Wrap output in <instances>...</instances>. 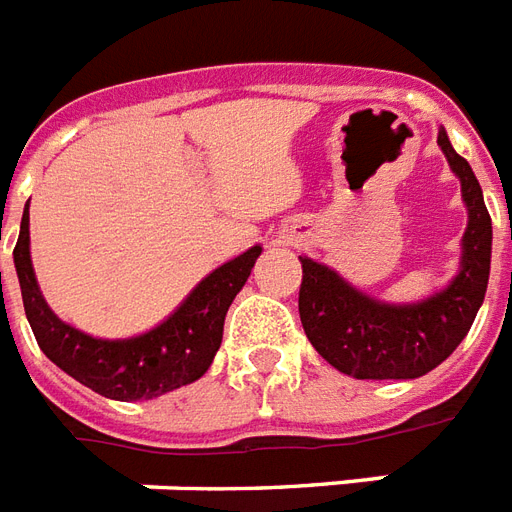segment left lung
<instances>
[{
	"mask_svg": "<svg viewBox=\"0 0 512 512\" xmlns=\"http://www.w3.org/2000/svg\"><path fill=\"white\" fill-rule=\"evenodd\" d=\"M437 143L461 181L467 230L461 238V266L445 290L418 304H382L312 257H301L304 279L298 312L309 342L333 369L355 380H415L456 350L467 336L491 271V217L475 173L450 146L448 132Z\"/></svg>",
	"mask_w": 512,
	"mask_h": 512,
	"instance_id": "1",
	"label": "left lung"
}]
</instances>
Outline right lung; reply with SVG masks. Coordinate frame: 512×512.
Masks as SVG:
<instances>
[{
    "instance_id": "add662e5",
    "label": "right lung",
    "mask_w": 512,
    "mask_h": 512,
    "mask_svg": "<svg viewBox=\"0 0 512 512\" xmlns=\"http://www.w3.org/2000/svg\"><path fill=\"white\" fill-rule=\"evenodd\" d=\"M260 252L263 246H252L211 271L168 320L132 339H97L51 312L37 287L29 255V206L21 219L13 260L26 320L40 350L62 372L105 399L140 401L176 391L208 372L222 344L227 309L252 274Z\"/></svg>"
}]
</instances>
